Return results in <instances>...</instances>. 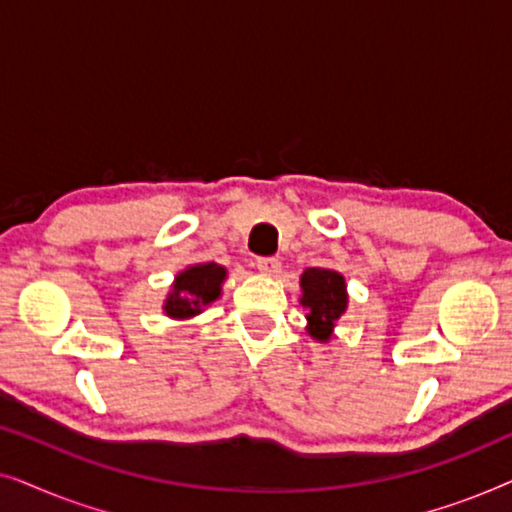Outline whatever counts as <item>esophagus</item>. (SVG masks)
<instances>
[{"label":"esophagus","instance_id":"esophagus-1","mask_svg":"<svg viewBox=\"0 0 512 512\" xmlns=\"http://www.w3.org/2000/svg\"><path fill=\"white\" fill-rule=\"evenodd\" d=\"M256 268H258V272H263V275L277 277L279 270H282V263H279L277 258H258Z\"/></svg>","mask_w":512,"mask_h":512}]
</instances>
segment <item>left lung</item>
Masks as SVG:
<instances>
[{
	"mask_svg": "<svg viewBox=\"0 0 512 512\" xmlns=\"http://www.w3.org/2000/svg\"><path fill=\"white\" fill-rule=\"evenodd\" d=\"M300 291V305L307 310V333L312 340L328 342L333 338L335 324L347 312L349 293L345 277L331 268H307L300 275Z\"/></svg>",
	"mask_w": 512,
	"mask_h": 512,
	"instance_id": "8db88e82",
	"label": "left lung"
}]
</instances>
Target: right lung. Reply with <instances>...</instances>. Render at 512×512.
Instances as JSON below:
<instances>
[{
  "label": "right lung",
  "instance_id": "add662e5",
  "mask_svg": "<svg viewBox=\"0 0 512 512\" xmlns=\"http://www.w3.org/2000/svg\"><path fill=\"white\" fill-rule=\"evenodd\" d=\"M226 277L228 270L214 261L188 265L186 270H181L174 277L170 293H167L163 303V312L177 321L198 317L202 307L221 298Z\"/></svg>",
  "mask_w": 512,
  "mask_h": 512
}]
</instances>
